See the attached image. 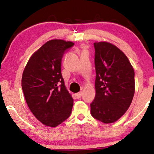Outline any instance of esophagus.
I'll list each match as a JSON object with an SVG mask.
<instances>
[{
    "label": "esophagus",
    "mask_w": 154,
    "mask_h": 154,
    "mask_svg": "<svg viewBox=\"0 0 154 154\" xmlns=\"http://www.w3.org/2000/svg\"><path fill=\"white\" fill-rule=\"evenodd\" d=\"M82 95V92H79V93L75 94V96H76V97L77 98V99H79V98H81Z\"/></svg>",
    "instance_id": "1"
}]
</instances>
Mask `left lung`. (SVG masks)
I'll return each instance as SVG.
<instances>
[{"label":"left lung","mask_w":154,"mask_h":154,"mask_svg":"<svg viewBox=\"0 0 154 154\" xmlns=\"http://www.w3.org/2000/svg\"><path fill=\"white\" fill-rule=\"evenodd\" d=\"M95 97L92 116L104 124L118 120L129 108L135 93L134 70L125 54L106 41L94 43Z\"/></svg>","instance_id":"1"}]
</instances>
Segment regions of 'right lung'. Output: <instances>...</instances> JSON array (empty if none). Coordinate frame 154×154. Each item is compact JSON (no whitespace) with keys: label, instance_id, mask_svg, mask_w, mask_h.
I'll list each match as a JSON object with an SVG mask.
<instances>
[{"label":"right lung","instance_id":"1","mask_svg":"<svg viewBox=\"0 0 154 154\" xmlns=\"http://www.w3.org/2000/svg\"><path fill=\"white\" fill-rule=\"evenodd\" d=\"M74 43L62 39L47 41L34 52L24 68L21 85L29 110L43 125L56 127L70 116L73 98L61 72L65 50Z\"/></svg>","mask_w":154,"mask_h":154}]
</instances>
